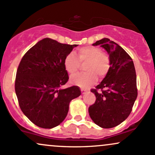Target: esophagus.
I'll return each mask as SVG.
<instances>
[{
    "label": "esophagus",
    "mask_w": 155,
    "mask_h": 155,
    "mask_svg": "<svg viewBox=\"0 0 155 155\" xmlns=\"http://www.w3.org/2000/svg\"><path fill=\"white\" fill-rule=\"evenodd\" d=\"M81 94H85V93H86V90H85V89H81Z\"/></svg>",
    "instance_id": "1"
}]
</instances>
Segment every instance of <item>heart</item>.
I'll return each mask as SVG.
<instances>
[{
  "instance_id": "b5f03b06",
  "label": "heart",
  "mask_w": 155,
  "mask_h": 155,
  "mask_svg": "<svg viewBox=\"0 0 155 155\" xmlns=\"http://www.w3.org/2000/svg\"><path fill=\"white\" fill-rule=\"evenodd\" d=\"M85 63L84 70L86 72L71 78L72 84L82 87H88L95 84L97 76L101 79L105 78L111 66L109 55L94 46L79 48L77 50V58L73 53H68L64 59L65 68L71 75L79 71L80 63Z\"/></svg>"
}]
</instances>
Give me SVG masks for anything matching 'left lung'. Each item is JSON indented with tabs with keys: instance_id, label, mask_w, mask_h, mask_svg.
Masks as SVG:
<instances>
[{
	"instance_id": "left-lung-1",
	"label": "left lung",
	"mask_w": 155,
	"mask_h": 155,
	"mask_svg": "<svg viewBox=\"0 0 155 155\" xmlns=\"http://www.w3.org/2000/svg\"><path fill=\"white\" fill-rule=\"evenodd\" d=\"M99 45L107 50L111 66L102 82L91 89L96 100L89 106V114L97 126L110 128L120 124L131 113L138 94L137 75L132 58L120 46L107 38L93 45Z\"/></svg>"
}]
</instances>
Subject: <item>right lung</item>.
Wrapping results in <instances>:
<instances>
[{"instance_id": "obj_1", "label": "right lung", "mask_w": 155, "mask_h": 155, "mask_svg": "<svg viewBox=\"0 0 155 155\" xmlns=\"http://www.w3.org/2000/svg\"><path fill=\"white\" fill-rule=\"evenodd\" d=\"M76 46L45 38L28 50L20 61L15 79L18 105L39 127L58 126L68 114L70 102L81 94L77 86L60 88L68 80L65 57Z\"/></svg>"}]
</instances>
